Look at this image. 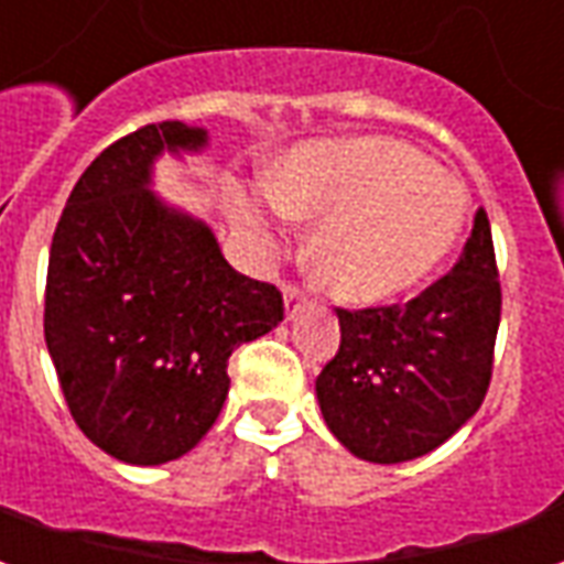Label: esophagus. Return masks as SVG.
<instances>
[{
    "label": "esophagus",
    "instance_id": "obj_1",
    "mask_svg": "<svg viewBox=\"0 0 564 564\" xmlns=\"http://www.w3.org/2000/svg\"><path fill=\"white\" fill-rule=\"evenodd\" d=\"M307 299L305 293H299L295 286H286L283 290V311H286V319H295L302 311H305Z\"/></svg>",
    "mask_w": 564,
    "mask_h": 564
}]
</instances>
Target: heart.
<instances>
[{
    "label": "heart",
    "mask_w": 564,
    "mask_h": 564,
    "mask_svg": "<svg viewBox=\"0 0 564 564\" xmlns=\"http://www.w3.org/2000/svg\"><path fill=\"white\" fill-rule=\"evenodd\" d=\"M319 220L311 265L319 286L347 305H383L441 269L468 217L465 186L420 150L383 135L302 144L265 186L238 193L232 220L271 253L278 220Z\"/></svg>",
    "instance_id": "b5f03b06"
}]
</instances>
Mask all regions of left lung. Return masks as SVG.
Returning a JSON list of instances; mask_svg holds the SVG:
<instances>
[{"mask_svg": "<svg viewBox=\"0 0 564 564\" xmlns=\"http://www.w3.org/2000/svg\"><path fill=\"white\" fill-rule=\"evenodd\" d=\"M498 319L501 283L480 208L453 271L408 305L338 307L341 347L317 378L332 435L378 465L441 447L484 404Z\"/></svg>", "mask_w": 564, "mask_h": 564, "instance_id": "1", "label": "left lung"}]
</instances>
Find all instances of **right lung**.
Listing matches in <instances>:
<instances>
[{
    "label": "right lung",
    "mask_w": 564,
    "mask_h": 564,
    "mask_svg": "<svg viewBox=\"0 0 564 564\" xmlns=\"http://www.w3.org/2000/svg\"><path fill=\"white\" fill-rule=\"evenodd\" d=\"M202 127L150 123L105 148L56 223L44 341L75 423L129 465L181 459L229 392L235 347L283 319L278 286L223 259L208 223L153 189L162 153H198Z\"/></svg>",
    "instance_id": "right-lung-1"
}]
</instances>
